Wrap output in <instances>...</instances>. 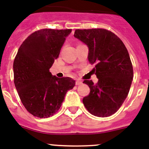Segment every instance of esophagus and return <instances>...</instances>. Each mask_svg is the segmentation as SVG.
Listing matches in <instances>:
<instances>
[{"label":"esophagus","mask_w":149,"mask_h":149,"mask_svg":"<svg viewBox=\"0 0 149 149\" xmlns=\"http://www.w3.org/2000/svg\"><path fill=\"white\" fill-rule=\"evenodd\" d=\"M76 84H77V85H81V84H83V82H82V81L80 80V79H77V81H76Z\"/></svg>","instance_id":"34e87169"}]
</instances>
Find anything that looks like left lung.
I'll use <instances>...</instances> for the list:
<instances>
[{"label": "left lung", "instance_id": "obj_1", "mask_svg": "<svg viewBox=\"0 0 149 149\" xmlns=\"http://www.w3.org/2000/svg\"><path fill=\"white\" fill-rule=\"evenodd\" d=\"M74 37L89 47L88 60L95 64L98 83L84 80L90 93L83 98L86 109L98 117H108L123 105L131 87L133 68L126 47L114 33L106 29L76 30Z\"/></svg>", "mask_w": 149, "mask_h": 149}]
</instances>
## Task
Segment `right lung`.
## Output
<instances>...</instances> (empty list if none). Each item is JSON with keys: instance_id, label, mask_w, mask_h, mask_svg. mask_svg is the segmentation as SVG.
Returning a JSON list of instances; mask_svg holds the SVG:
<instances>
[{"instance_id": "right-lung-1", "label": "right lung", "mask_w": 149, "mask_h": 149, "mask_svg": "<svg viewBox=\"0 0 149 149\" xmlns=\"http://www.w3.org/2000/svg\"><path fill=\"white\" fill-rule=\"evenodd\" d=\"M71 29H41L22 43L14 60V82L21 102L33 116H54L66 92L74 87L70 77L58 78L49 72Z\"/></svg>"}]
</instances>
